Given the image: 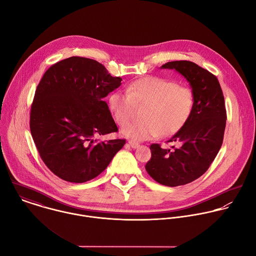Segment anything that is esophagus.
<instances>
[{
	"mask_svg": "<svg viewBox=\"0 0 256 256\" xmlns=\"http://www.w3.org/2000/svg\"><path fill=\"white\" fill-rule=\"evenodd\" d=\"M128 144H130V148H138L140 146V144H138V142H134V140H128Z\"/></svg>",
	"mask_w": 256,
	"mask_h": 256,
	"instance_id": "esophagus-1",
	"label": "esophagus"
}]
</instances>
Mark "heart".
<instances>
[{
  "label": "heart",
  "mask_w": 256,
  "mask_h": 256,
  "mask_svg": "<svg viewBox=\"0 0 256 256\" xmlns=\"http://www.w3.org/2000/svg\"><path fill=\"white\" fill-rule=\"evenodd\" d=\"M145 106L144 121L122 126V136L148 140L170 136L186 124L194 108V94L186 86L160 76H148L134 80L126 92H114L108 98L110 110L118 124L131 118L135 106Z\"/></svg>",
  "instance_id": "1"
}]
</instances>
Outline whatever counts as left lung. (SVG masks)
Listing matches in <instances>:
<instances>
[{
    "instance_id": "8db88e82",
    "label": "left lung",
    "mask_w": 256,
    "mask_h": 256,
    "mask_svg": "<svg viewBox=\"0 0 256 256\" xmlns=\"http://www.w3.org/2000/svg\"><path fill=\"white\" fill-rule=\"evenodd\" d=\"M162 68L182 74L194 94L190 118L168 142H176L180 146L164 150L152 144V158L146 164L156 182L174 188L198 180L208 170L224 142L226 110L220 82L208 70L190 60L168 62Z\"/></svg>"
}]
</instances>
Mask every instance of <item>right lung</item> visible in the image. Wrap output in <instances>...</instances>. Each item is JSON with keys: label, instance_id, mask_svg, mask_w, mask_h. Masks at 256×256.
I'll use <instances>...</instances> for the list:
<instances>
[{"label": "right lung", "instance_id": "obj_1", "mask_svg": "<svg viewBox=\"0 0 256 256\" xmlns=\"http://www.w3.org/2000/svg\"><path fill=\"white\" fill-rule=\"evenodd\" d=\"M98 62L70 56L50 66L36 86L30 128L40 158L60 178L82 184L110 164L126 140L98 142L116 132L104 98L122 84Z\"/></svg>", "mask_w": 256, "mask_h": 256}]
</instances>
